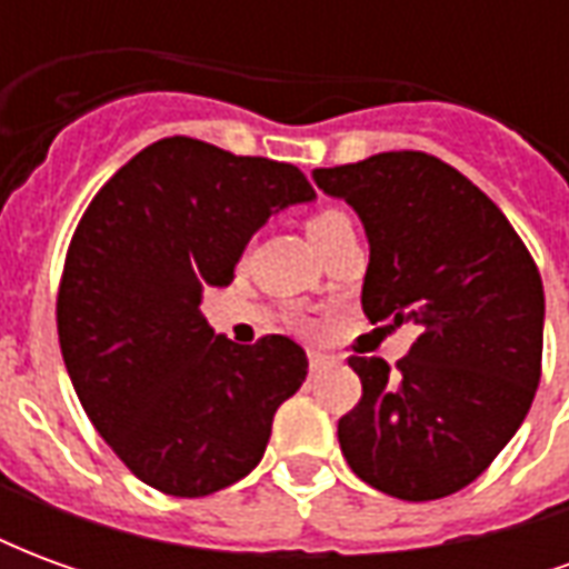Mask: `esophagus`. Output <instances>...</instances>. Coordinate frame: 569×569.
I'll return each instance as SVG.
<instances>
[{
	"label": "esophagus",
	"instance_id": "1",
	"mask_svg": "<svg viewBox=\"0 0 569 569\" xmlns=\"http://www.w3.org/2000/svg\"><path fill=\"white\" fill-rule=\"evenodd\" d=\"M308 362H310V371H322V369H332V366H338V357H332V353H320V350H310Z\"/></svg>",
	"mask_w": 569,
	"mask_h": 569
}]
</instances>
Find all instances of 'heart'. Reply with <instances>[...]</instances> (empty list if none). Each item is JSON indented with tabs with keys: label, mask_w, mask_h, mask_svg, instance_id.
<instances>
[{
	"label": "heart",
	"mask_w": 569,
	"mask_h": 569,
	"mask_svg": "<svg viewBox=\"0 0 569 569\" xmlns=\"http://www.w3.org/2000/svg\"><path fill=\"white\" fill-rule=\"evenodd\" d=\"M345 222H350V216H347L345 210H320L317 216H310V222H308L310 240L329 234L332 228H338V224H345Z\"/></svg>",
	"instance_id": "heart-1"
}]
</instances>
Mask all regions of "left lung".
<instances>
[{"label": "left lung", "mask_w": 569, "mask_h": 569, "mask_svg": "<svg viewBox=\"0 0 569 569\" xmlns=\"http://www.w3.org/2000/svg\"><path fill=\"white\" fill-rule=\"evenodd\" d=\"M369 237L362 310L420 332L396 369L350 357L359 406L338 420L366 485L423 502L476 481L521 427L542 369V280L500 207L427 151L320 167Z\"/></svg>", "instance_id": "8db88e82"}]
</instances>
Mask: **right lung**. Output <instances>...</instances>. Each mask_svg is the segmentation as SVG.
<instances>
[{
  "label": "right lung",
  "mask_w": 569,
  "mask_h": 569,
  "mask_svg": "<svg viewBox=\"0 0 569 569\" xmlns=\"http://www.w3.org/2000/svg\"><path fill=\"white\" fill-rule=\"evenodd\" d=\"M305 200L313 188L292 163L167 137L81 216L57 292L60 350L97 432L154 490L207 497L249 476L308 378L286 335L234 345L200 313L249 237Z\"/></svg>",
  "instance_id": "right-lung-1"
}]
</instances>
